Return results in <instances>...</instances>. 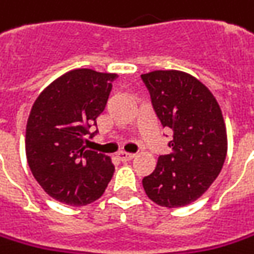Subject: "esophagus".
I'll use <instances>...</instances> for the list:
<instances>
[{
	"label": "esophagus",
	"instance_id": "1",
	"mask_svg": "<svg viewBox=\"0 0 254 254\" xmlns=\"http://www.w3.org/2000/svg\"><path fill=\"white\" fill-rule=\"evenodd\" d=\"M118 158H120L122 163H127V161H130V160H133L134 158V154L132 153H125V151H120L118 153Z\"/></svg>",
	"mask_w": 254,
	"mask_h": 254
}]
</instances>
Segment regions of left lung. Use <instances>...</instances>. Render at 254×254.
<instances>
[{"label": "left lung", "mask_w": 254, "mask_h": 254, "mask_svg": "<svg viewBox=\"0 0 254 254\" xmlns=\"http://www.w3.org/2000/svg\"><path fill=\"white\" fill-rule=\"evenodd\" d=\"M163 127L174 132L170 154L160 156L144 192L158 206L175 208L199 199L218 177L227 156L221 108L204 84L179 70L141 75Z\"/></svg>", "instance_id": "8db88e82"}]
</instances>
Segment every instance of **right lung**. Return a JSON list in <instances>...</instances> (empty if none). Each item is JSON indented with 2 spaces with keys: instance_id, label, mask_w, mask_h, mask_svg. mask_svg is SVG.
Masks as SVG:
<instances>
[{
  "instance_id": "obj_1",
  "label": "right lung",
  "mask_w": 254,
  "mask_h": 254,
  "mask_svg": "<svg viewBox=\"0 0 254 254\" xmlns=\"http://www.w3.org/2000/svg\"><path fill=\"white\" fill-rule=\"evenodd\" d=\"M114 73L75 69L48 86L34 101L26 127V156L33 177L46 192L69 206L97 200L114 174L110 157L87 150L103 113Z\"/></svg>"
}]
</instances>
